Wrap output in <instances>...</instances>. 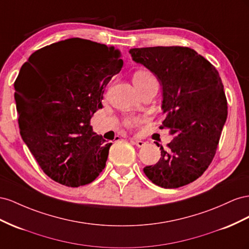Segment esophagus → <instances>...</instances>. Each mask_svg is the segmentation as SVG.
I'll return each instance as SVG.
<instances>
[{
	"label": "esophagus",
	"mask_w": 249,
	"mask_h": 249,
	"mask_svg": "<svg viewBox=\"0 0 249 249\" xmlns=\"http://www.w3.org/2000/svg\"><path fill=\"white\" fill-rule=\"evenodd\" d=\"M133 142H134V144H136L138 147H143V146L146 145L145 142L144 141H141V140H133Z\"/></svg>",
	"instance_id": "obj_1"
}]
</instances>
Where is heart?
<instances>
[{"mask_svg": "<svg viewBox=\"0 0 249 249\" xmlns=\"http://www.w3.org/2000/svg\"><path fill=\"white\" fill-rule=\"evenodd\" d=\"M156 80L155 77L151 74L147 72V71H139L136 74L133 75V83L134 85H140V84H144L147 83L149 81H153ZM138 122L136 119H132V118H127L125 120V125L127 126H132Z\"/></svg>", "mask_w": 249, "mask_h": 249, "instance_id": "obj_1", "label": "heart"}]
</instances>
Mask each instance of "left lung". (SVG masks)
<instances>
[{"label":"left lung","mask_w":249,"mask_h":249,"mask_svg":"<svg viewBox=\"0 0 249 249\" xmlns=\"http://www.w3.org/2000/svg\"><path fill=\"white\" fill-rule=\"evenodd\" d=\"M129 53L158 77L165 113L160 127L174 137L167 149L160 146L161 158L144 173L161 188L186 186L203 174L217 150L227 118L221 78L210 61L187 47L134 48Z\"/></svg>","instance_id":"8db88e82"}]
</instances>
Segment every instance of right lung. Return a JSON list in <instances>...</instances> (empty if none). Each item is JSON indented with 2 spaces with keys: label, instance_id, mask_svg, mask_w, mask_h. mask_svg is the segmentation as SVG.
I'll use <instances>...</instances> for the list:
<instances>
[{
  "label": "right lung",
  "instance_id": "right-lung-1",
  "mask_svg": "<svg viewBox=\"0 0 249 249\" xmlns=\"http://www.w3.org/2000/svg\"><path fill=\"white\" fill-rule=\"evenodd\" d=\"M122 67L119 50L82 38L47 46L23 65L14 82L20 134L51 179L76 188L105 168L111 143L89 122Z\"/></svg>",
  "mask_w": 249,
  "mask_h": 249
}]
</instances>
